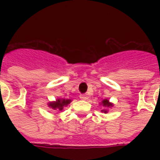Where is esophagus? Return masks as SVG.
<instances>
[{
  "instance_id": "34e87169",
  "label": "esophagus",
  "mask_w": 160,
  "mask_h": 160,
  "mask_svg": "<svg viewBox=\"0 0 160 160\" xmlns=\"http://www.w3.org/2000/svg\"><path fill=\"white\" fill-rule=\"evenodd\" d=\"M80 98L81 100H87V98H88V96H87V94H80Z\"/></svg>"
}]
</instances>
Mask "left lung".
<instances>
[{"label": "left lung", "mask_w": 160, "mask_h": 160, "mask_svg": "<svg viewBox=\"0 0 160 160\" xmlns=\"http://www.w3.org/2000/svg\"><path fill=\"white\" fill-rule=\"evenodd\" d=\"M101 104H102L104 107H106V108L112 107V106H113V104H112V103H111V102L108 100V99H104V100L102 101ZM102 111V112H104V113H107L108 112L107 110H103V111Z\"/></svg>", "instance_id": "8db88e82"}]
</instances>
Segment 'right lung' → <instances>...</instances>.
<instances>
[{
  "instance_id": "right-lung-1",
  "label": "right lung",
  "mask_w": 160,
  "mask_h": 160,
  "mask_svg": "<svg viewBox=\"0 0 160 160\" xmlns=\"http://www.w3.org/2000/svg\"><path fill=\"white\" fill-rule=\"evenodd\" d=\"M71 103V99H65V98H57L54 102H50L48 104L49 108H51L53 110H58V111H62L63 107L67 106L68 104Z\"/></svg>"
}]
</instances>
